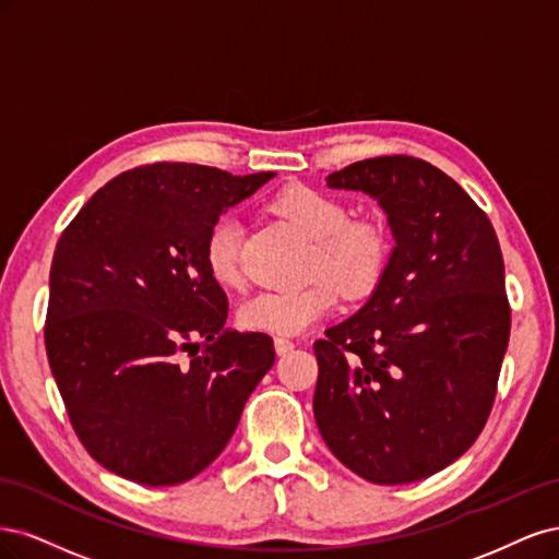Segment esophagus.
Masks as SVG:
<instances>
[{"label":"esophagus","mask_w":559,"mask_h":559,"mask_svg":"<svg viewBox=\"0 0 559 559\" xmlns=\"http://www.w3.org/2000/svg\"><path fill=\"white\" fill-rule=\"evenodd\" d=\"M274 348H276L278 355H285V353H290V350L295 348V341L285 338V336H276V338H274Z\"/></svg>","instance_id":"obj_1"}]
</instances>
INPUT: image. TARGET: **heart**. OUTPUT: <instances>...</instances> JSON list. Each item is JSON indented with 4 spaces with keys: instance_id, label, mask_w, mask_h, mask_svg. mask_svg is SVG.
Returning <instances> with one entry per match:
<instances>
[{
    "instance_id": "obj_1",
    "label": "heart",
    "mask_w": 559,
    "mask_h": 559,
    "mask_svg": "<svg viewBox=\"0 0 559 559\" xmlns=\"http://www.w3.org/2000/svg\"><path fill=\"white\" fill-rule=\"evenodd\" d=\"M272 209L313 239L309 274L320 276L301 290H264L239 306L246 330L293 336L320 322L336 306V288L350 297L371 293L381 283L390 260L388 227L376 218H348V206L316 188L281 190ZM243 225L234 213L215 218L204 237V264L215 283L239 287ZM329 278L325 280L324 276Z\"/></svg>"
}]
</instances>
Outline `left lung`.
<instances>
[{
    "label": "left lung",
    "instance_id": "obj_1",
    "mask_svg": "<svg viewBox=\"0 0 559 559\" xmlns=\"http://www.w3.org/2000/svg\"><path fill=\"white\" fill-rule=\"evenodd\" d=\"M328 186L373 197L394 248L369 301L313 344L316 425L357 476L423 480L492 411L511 334L497 234L453 178L411 155L355 162Z\"/></svg>",
    "mask_w": 559,
    "mask_h": 559
}]
</instances>
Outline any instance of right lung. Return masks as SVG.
Segmentation results:
<instances>
[{"instance_id": "obj_1", "label": "right lung", "mask_w": 559, "mask_h": 559, "mask_svg": "<svg viewBox=\"0 0 559 559\" xmlns=\"http://www.w3.org/2000/svg\"><path fill=\"white\" fill-rule=\"evenodd\" d=\"M274 171L155 162L99 188L50 264L48 365L71 427L104 469L178 485L223 453L272 369L274 341L227 330L204 237Z\"/></svg>"}]
</instances>
